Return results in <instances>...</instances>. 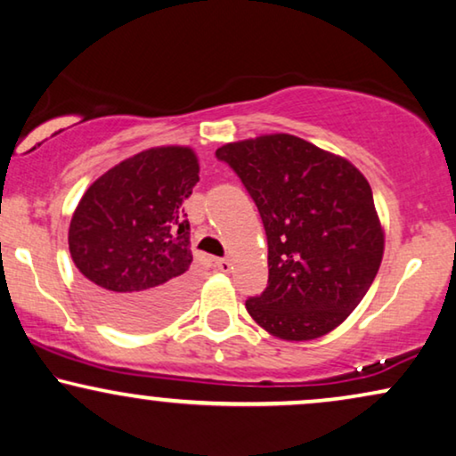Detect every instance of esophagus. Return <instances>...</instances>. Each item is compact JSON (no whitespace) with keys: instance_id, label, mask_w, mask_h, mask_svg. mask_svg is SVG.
Wrapping results in <instances>:
<instances>
[{"instance_id":"obj_1","label":"esophagus","mask_w":456,"mask_h":456,"mask_svg":"<svg viewBox=\"0 0 456 456\" xmlns=\"http://www.w3.org/2000/svg\"><path fill=\"white\" fill-rule=\"evenodd\" d=\"M216 267L220 272H230V270H232V264H230V259L222 257V259H216Z\"/></svg>"}]
</instances>
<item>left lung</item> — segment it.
I'll return each instance as SVG.
<instances>
[{
	"instance_id": "8db88e82",
	"label": "left lung",
	"mask_w": 456,
	"mask_h": 456,
	"mask_svg": "<svg viewBox=\"0 0 456 456\" xmlns=\"http://www.w3.org/2000/svg\"><path fill=\"white\" fill-rule=\"evenodd\" d=\"M216 158L236 172L267 236V286L247 298L261 328L314 340L361 303L384 255L371 186L351 161L292 134L228 142Z\"/></svg>"
}]
</instances>
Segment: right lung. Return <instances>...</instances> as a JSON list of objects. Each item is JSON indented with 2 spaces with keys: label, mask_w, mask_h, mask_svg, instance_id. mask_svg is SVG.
<instances>
[{
  "label": "right lung",
  "mask_w": 456,
  "mask_h": 456,
  "mask_svg": "<svg viewBox=\"0 0 456 456\" xmlns=\"http://www.w3.org/2000/svg\"><path fill=\"white\" fill-rule=\"evenodd\" d=\"M199 183L189 147H153L99 176L74 211L68 245L99 314L145 332L172 322L192 295L191 224Z\"/></svg>",
  "instance_id": "1"
}]
</instances>
